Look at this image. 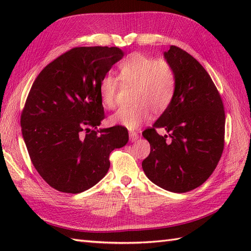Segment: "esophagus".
I'll list each match as a JSON object with an SVG mask.
<instances>
[{"instance_id": "obj_1", "label": "esophagus", "mask_w": 251, "mask_h": 251, "mask_svg": "<svg viewBox=\"0 0 251 251\" xmlns=\"http://www.w3.org/2000/svg\"><path fill=\"white\" fill-rule=\"evenodd\" d=\"M138 138H139V135L137 134V132H135V131H130L129 132V140L131 141V142H135Z\"/></svg>"}]
</instances>
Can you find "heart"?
Returning a JSON list of instances; mask_svg holds the SVG:
<instances>
[{"label":"heart","mask_w":251,"mask_h":251,"mask_svg":"<svg viewBox=\"0 0 251 251\" xmlns=\"http://www.w3.org/2000/svg\"><path fill=\"white\" fill-rule=\"evenodd\" d=\"M120 78L123 84L132 85L130 106H122L110 116L112 125H121L136 129L154 113L166 110L175 95L176 74L173 66L163 58H154L142 52H132L119 65ZM120 79L106 74L100 82L101 102L112 109L116 104Z\"/></svg>","instance_id":"obj_1"}]
</instances>
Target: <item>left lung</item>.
<instances>
[{
	"label": "left lung",
	"mask_w": 251,
	"mask_h": 251,
	"mask_svg": "<svg viewBox=\"0 0 251 251\" xmlns=\"http://www.w3.org/2000/svg\"><path fill=\"white\" fill-rule=\"evenodd\" d=\"M164 56L175 70V95L153 127L142 132L151 146L142 168L162 189L184 193L204 183L219 163L226 114L215 83L194 57L174 45ZM157 128H165L170 139L159 136Z\"/></svg>",
	"instance_id": "1"
}]
</instances>
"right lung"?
<instances>
[{
	"mask_svg": "<svg viewBox=\"0 0 251 251\" xmlns=\"http://www.w3.org/2000/svg\"><path fill=\"white\" fill-rule=\"evenodd\" d=\"M123 56L117 47H74L32 84L21 131L33 166L57 191L76 194L92 188L108 173L110 153L128 141L120 125L90 129L104 119L101 79Z\"/></svg>",
	"mask_w": 251,
	"mask_h": 251,
	"instance_id": "add662e5",
	"label": "right lung"
}]
</instances>
